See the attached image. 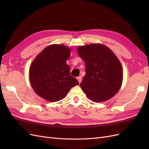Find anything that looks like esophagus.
<instances>
[{"instance_id":"esophagus-1","label":"esophagus","mask_w":149,"mask_h":149,"mask_svg":"<svg viewBox=\"0 0 149 149\" xmlns=\"http://www.w3.org/2000/svg\"><path fill=\"white\" fill-rule=\"evenodd\" d=\"M82 76H78V77L77 78V79H78V82H79V83H80L81 82V81H82Z\"/></svg>"}]
</instances>
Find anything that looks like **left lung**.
Instances as JSON below:
<instances>
[{"label": "left lung", "instance_id": "1", "mask_svg": "<svg viewBox=\"0 0 149 149\" xmlns=\"http://www.w3.org/2000/svg\"><path fill=\"white\" fill-rule=\"evenodd\" d=\"M84 61L86 74L80 86L88 98L96 102L106 101L119 90L123 79L122 65L115 54L100 43L78 48Z\"/></svg>", "mask_w": 149, "mask_h": 149}]
</instances>
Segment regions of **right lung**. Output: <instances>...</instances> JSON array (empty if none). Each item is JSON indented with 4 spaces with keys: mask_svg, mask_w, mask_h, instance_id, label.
I'll list each match as a JSON object with an SVG mask.
<instances>
[{
    "mask_svg": "<svg viewBox=\"0 0 149 149\" xmlns=\"http://www.w3.org/2000/svg\"><path fill=\"white\" fill-rule=\"evenodd\" d=\"M70 55L69 48L54 44L35 58L30 67L29 79L39 96L50 102L58 101L79 84L77 79L70 75V67L66 63Z\"/></svg>",
    "mask_w": 149,
    "mask_h": 149,
    "instance_id": "obj_1",
    "label": "right lung"
}]
</instances>
